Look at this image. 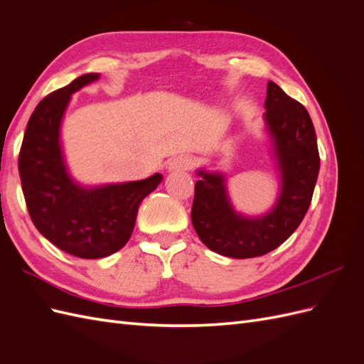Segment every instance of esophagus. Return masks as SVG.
Segmentation results:
<instances>
[{
  "label": "esophagus",
  "mask_w": 364,
  "mask_h": 364,
  "mask_svg": "<svg viewBox=\"0 0 364 364\" xmlns=\"http://www.w3.org/2000/svg\"><path fill=\"white\" fill-rule=\"evenodd\" d=\"M193 167H194V159L188 155H181L176 159H173L170 164V170H178V171L191 170Z\"/></svg>",
  "instance_id": "1"
}]
</instances>
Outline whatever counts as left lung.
Masks as SVG:
<instances>
[{
  "mask_svg": "<svg viewBox=\"0 0 364 364\" xmlns=\"http://www.w3.org/2000/svg\"><path fill=\"white\" fill-rule=\"evenodd\" d=\"M264 106L282 173L273 211L259 218L235 214L218 173L199 171L202 179L194 185L191 222L196 232L206 247L229 258H255L281 246L310 208L321 168L316 130L304 105L270 80Z\"/></svg>",
  "mask_w": 364,
  "mask_h": 364,
  "instance_id": "1",
  "label": "left lung"
}]
</instances>
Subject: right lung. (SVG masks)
I'll use <instances>...</instances> for the list:
<instances>
[{
  "mask_svg": "<svg viewBox=\"0 0 364 364\" xmlns=\"http://www.w3.org/2000/svg\"><path fill=\"white\" fill-rule=\"evenodd\" d=\"M97 79V73L83 74L42 98L28 119L18 158L33 225L54 246L85 259L105 258L126 246L139 203L162 179L153 174L87 190L70 179L59 144L60 121L71 94Z\"/></svg>",
  "mask_w": 364,
  "mask_h": 364,
  "instance_id": "add662e5",
  "label": "right lung"
}]
</instances>
